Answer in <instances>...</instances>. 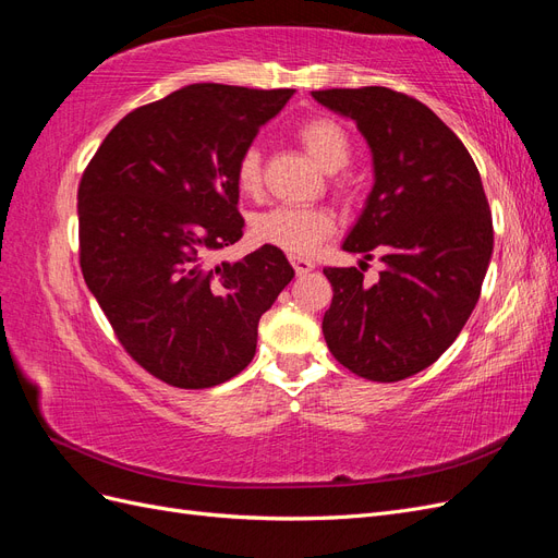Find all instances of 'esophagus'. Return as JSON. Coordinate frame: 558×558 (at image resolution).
<instances>
[{
  "mask_svg": "<svg viewBox=\"0 0 558 558\" xmlns=\"http://www.w3.org/2000/svg\"><path fill=\"white\" fill-rule=\"evenodd\" d=\"M291 265L298 275H307L314 269V263L310 258H300V256H291Z\"/></svg>",
  "mask_w": 558,
  "mask_h": 558,
  "instance_id": "1",
  "label": "esophagus"
}]
</instances>
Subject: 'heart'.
<instances>
[{"label":"heart","mask_w":558,"mask_h":558,"mask_svg":"<svg viewBox=\"0 0 558 558\" xmlns=\"http://www.w3.org/2000/svg\"><path fill=\"white\" fill-rule=\"evenodd\" d=\"M298 140L310 156L328 172L342 170L351 158L349 132L332 118H310L300 123ZM234 183L242 195L256 197L263 191V156L258 146H246L234 162ZM335 230V216L326 207L277 205L253 218L256 242L277 246L293 256H307Z\"/></svg>","instance_id":"obj_1"}]
</instances>
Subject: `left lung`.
I'll use <instances>...</instances> for the list:
<instances>
[{
  "mask_svg": "<svg viewBox=\"0 0 558 558\" xmlns=\"http://www.w3.org/2000/svg\"><path fill=\"white\" fill-rule=\"evenodd\" d=\"M356 121L373 148L375 185L344 251L381 256L326 267L332 286L324 337L332 356L369 381H400L433 365L475 310L494 251V221L477 165L418 99L381 86L314 90Z\"/></svg>",
  "mask_w": 558,
  "mask_h": 558,
  "instance_id": "obj_1",
  "label": "left lung"
}]
</instances>
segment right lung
<instances>
[{
    "mask_svg": "<svg viewBox=\"0 0 558 558\" xmlns=\"http://www.w3.org/2000/svg\"><path fill=\"white\" fill-rule=\"evenodd\" d=\"M291 97L185 86L121 118L83 170V279L128 356L165 384L209 388L240 375L260 316L295 275L267 244L209 265L244 234L234 162Z\"/></svg>",
    "mask_w": 558,
    "mask_h": 558,
    "instance_id": "add662e5",
    "label": "right lung"
}]
</instances>
